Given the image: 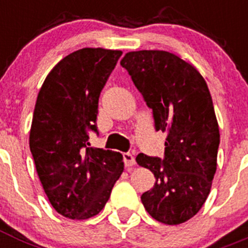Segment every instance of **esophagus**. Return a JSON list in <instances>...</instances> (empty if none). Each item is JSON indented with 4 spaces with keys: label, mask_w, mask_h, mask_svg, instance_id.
Returning <instances> with one entry per match:
<instances>
[{
    "label": "esophagus",
    "mask_w": 248,
    "mask_h": 248,
    "mask_svg": "<svg viewBox=\"0 0 248 248\" xmlns=\"http://www.w3.org/2000/svg\"><path fill=\"white\" fill-rule=\"evenodd\" d=\"M123 159H124V164H125L126 168L135 165V157L134 155L130 154V153H124V154H123Z\"/></svg>",
    "instance_id": "34e87169"
}]
</instances>
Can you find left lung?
<instances>
[{
	"mask_svg": "<svg viewBox=\"0 0 248 248\" xmlns=\"http://www.w3.org/2000/svg\"><path fill=\"white\" fill-rule=\"evenodd\" d=\"M120 65L153 110L156 131L168 134L163 159L137 156L156 180L141 202L159 222H185L205 203L217 166L220 131L207 84L196 68L166 50L129 52Z\"/></svg>",
	"mask_w": 248,
	"mask_h": 248,
	"instance_id": "8db88e82",
	"label": "left lung"
}]
</instances>
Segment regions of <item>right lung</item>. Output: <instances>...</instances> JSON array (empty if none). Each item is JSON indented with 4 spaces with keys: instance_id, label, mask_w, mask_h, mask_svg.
Returning a JSON list of instances; mask_svg holds the SVG:
<instances>
[{
    "instance_id": "add662e5",
    "label": "right lung",
    "mask_w": 248,
    "mask_h": 248,
    "mask_svg": "<svg viewBox=\"0 0 248 248\" xmlns=\"http://www.w3.org/2000/svg\"><path fill=\"white\" fill-rule=\"evenodd\" d=\"M122 50L83 48L49 72L37 97L30 149L50 205L72 220L99 214L124 170L123 155L92 148L100 92Z\"/></svg>"
}]
</instances>
